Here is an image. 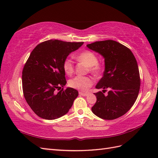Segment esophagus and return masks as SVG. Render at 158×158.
<instances>
[{
    "label": "esophagus",
    "instance_id": "34e87169",
    "mask_svg": "<svg viewBox=\"0 0 158 158\" xmlns=\"http://www.w3.org/2000/svg\"><path fill=\"white\" fill-rule=\"evenodd\" d=\"M79 95L83 96H87L88 95V93H85V92H79Z\"/></svg>",
    "mask_w": 158,
    "mask_h": 158
}]
</instances>
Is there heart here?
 Here are the masks:
<instances>
[{
  "mask_svg": "<svg viewBox=\"0 0 158 158\" xmlns=\"http://www.w3.org/2000/svg\"><path fill=\"white\" fill-rule=\"evenodd\" d=\"M80 61L84 62L85 64L90 67V70L94 75H99L102 71V67L98 64V57L90 51H85L77 56ZM63 69L66 75H72L74 71V63L70 58H67L63 62ZM93 79L89 77L76 76L69 80V85L70 87L81 91H87L93 84Z\"/></svg>",
  "mask_w": 158,
  "mask_h": 158,
  "instance_id": "obj_1",
  "label": "heart"
}]
</instances>
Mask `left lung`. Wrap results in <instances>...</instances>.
Segmentation results:
<instances>
[{
	"mask_svg": "<svg viewBox=\"0 0 158 158\" xmlns=\"http://www.w3.org/2000/svg\"><path fill=\"white\" fill-rule=\"evenodd\" d=\"M87 47L105 59L103 76L96 85V89H106L94 93L96 102L93 113L104 119H115L123 115L132 108L140 89L138 64L132 52L121 43L113 41H96Z\"/></svg>",
	"mask_w": 158,
	"mask_h": 158,
	"instance_id": "obj_1",
	"label": "left lung"
}]
</instances>
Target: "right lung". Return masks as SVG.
I'll list each match as a JSON object with an SVG mask.
<instances>
[{
	"label": "right lung",
	"mask_w": 158,
	"mask_h": 158,
	"mask_svg": "<svg viewBox=\"0 0 158 158\" xmlns=\"http://www.w3.org/2000/svg\"><path fill=\"white\" fill-rule=\"evenodd\" d=\"M83 44L49 40L32 50L23 69L22 88L26 102L39 117L56 119L71 108L79 92L69 87L59 90L66 83L63 62Z\"/></svg>",
	"instance_id": "add662e5"
}]
</instances>
